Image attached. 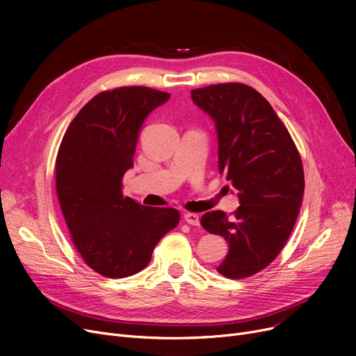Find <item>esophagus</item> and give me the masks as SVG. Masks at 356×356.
Instances as JSON below:
<instances>
[{
  "label": "esophagus",
  "mask_w": 356,
  "mask_h": 356,
  "mask_svg": "<svg viewBox=\"0 0 356 356\" xmlns=\"http://www.w3.org/2000/svg\"><path fill=\"white\" fill-rule=\"evenodd\" d=\"M183 219H184V222H188L189 225H193V227H199V223H200L199 215L197 213H192V212H186L183 215Z\"/></svg>",
  "instance_id": "34e87169"
}]
</instances>
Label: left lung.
Masks as SVG:
<instances>
[{
    "label": "left lung",
    "mask_w": 356,
    "mask_h": 356,
    "mask_svg": "<svg viewBox=\"0 0 356 356\" xmlns=\"http://www.w3.org/2000/svg\"><path fill=\"white\" fill-rule=\"evenodd\" d=\"M191 93L215 122L219 173L239 199L232 218L212 211L200 225L228 242L218 273L245 278L264 270L293 231L305 192L302 159L273 106L251 86L219 83Z\"/></svg>",
    "instance_id": "8db88e82"
}]
</instances>
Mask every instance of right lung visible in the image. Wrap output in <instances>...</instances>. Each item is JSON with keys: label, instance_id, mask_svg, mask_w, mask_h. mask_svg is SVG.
<instances>
[{"label": "right lung", "instance_id": "right-lung-1", "mask_svg": "<svg viewBox=\"0 0 356 356\" xmlns=\"http://www.w3.org/2000/svg\"><path fill=\"white\" fill-rule=\"evenodd\" d=\"M170 93L125 86L92 98L70 122L56 160V189L74 247L109 278L145 268L157 242L177 227L173 208L141 207L122 193L140 129Z\"/></svg>", "mask_w": 356, "mask_h": 356}]
</instances>
